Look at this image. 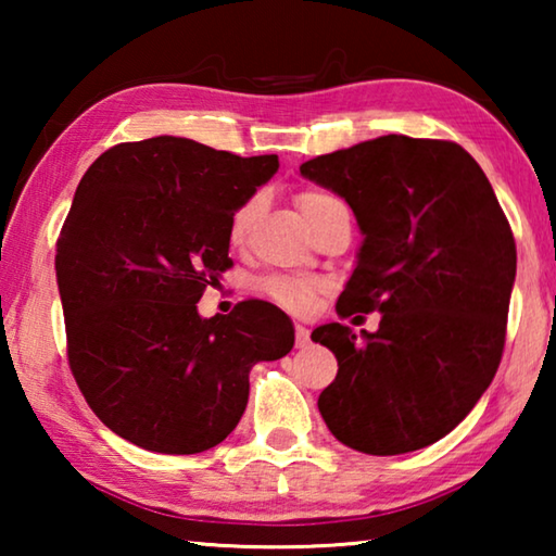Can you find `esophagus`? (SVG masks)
Listing matches in <instances>:
<instances>
[{"label": "esophagus", "instance_id": "34e87169", "mask_svg": "<svg viewBox=\"0 0 556 556\" xmlns=\"http://www.w3.org/2000/svg\"><path fill=\"white\" fill-rule=\"evenodd\" d=\"M308 343H312V338H308V328L296 326V348H306Z\"/></svg>", "mask_w": 556, "mask_h": 556}]
</instances>
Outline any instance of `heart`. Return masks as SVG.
Listing matches in <instances>:
<instances>
[{
  "label": "heart",
  "instance_id": "heart-1",
  "mask_svg": "<svg viewBox=\"0 0 556 556\" xmlns=\"http://www.w3.org/2000/svg\"><path fill=\"white\" fill-rule=\"evenodd\" d=\"M341 201H336L333 195H328L324 191H316V188H306V191H301L296 195V205L301 215H304L306 223L314 225L324 218L326 211H331L333 205H338ZM257 208V201L252 199L248 203H242L238 211H235L232 220H230V240L232 242H240L244 238V232L250 228V220L252 215H255ZM324 289V285L318 279L312 277H285V275H277V277H267L262 281V291L279 304L281 308H287V312H306V308H312L314 299L318 291Z\"/></svg>",
  "mask_w": 556,
  "mask_h": 556
}]
</instances>
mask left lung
I'll use <instances>...</instances> for the list:
<instances>
[{"instance_id": "left-lung-1", "label": "left lung", "mask_w": 556, "mask_h": 556, "mask_svg": "<svg viewBox=\"0 0 556 556\" xmlns=\"http://www.w3.org/2000/svg\"><path fill=\"white\" fill-rule=\"evenodd\" d=\"M299 172L345 199L365 235L338 316L382 314L375 333L343 324L312 333L338 361L318 412L341 444L370 456L434 444L503 357L517 250L493 186L460 144L404 135Z\"/></svg>"}]
</instances>
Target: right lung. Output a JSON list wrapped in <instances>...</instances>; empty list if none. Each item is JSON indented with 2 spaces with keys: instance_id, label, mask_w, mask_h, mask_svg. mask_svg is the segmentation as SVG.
<instances>
[{
  "instance_id": "obj_1",
  "label": "right lung",
  "mask_w": 556,
  "mask_h": 556,
  "mask_svg": "<svg viewBox=\"0 0 556 556\" xmlns=\"http://www.w3.org/2000/svg\"><path fill=\"white\" fill-rule=\"evenodd\" d=\"M277 168V154L152 137L108 149L80 178L55 279L71 372L117 437L172 456L218 446L248 407L252 365L294 348L267 301L213 318L195 308L232 265L235 211Z\"/></svg>"
}]
</instances>
